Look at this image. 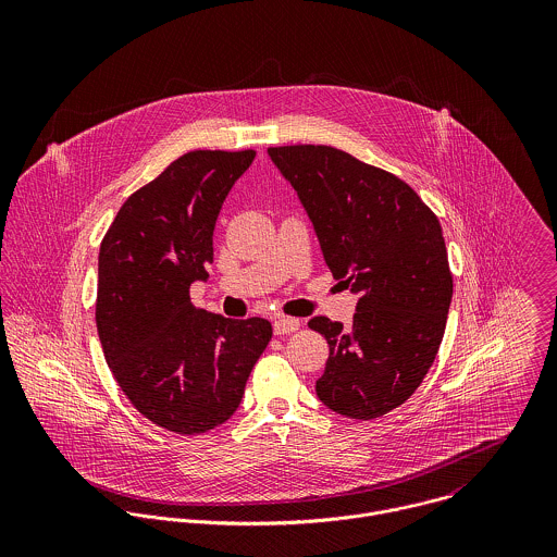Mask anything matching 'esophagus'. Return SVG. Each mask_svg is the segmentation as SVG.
Returning a JSON list of instances; mask_svg holds the SVG:
<instances>
[{"label": "esophagus", "instance_id": "obj_1", "mask_svg": "<svg viewBox=\"0 0 557 557\" xmlns=\"http://www.w3.org/2000/svg\"><path fill=\"white\" fill-rule=\"evenodd\" d=\"M300 327V319L276 318L274 319V334H292Z\"/></svg>", "mask_w": 557, "mask_h": 557}]
</instances>
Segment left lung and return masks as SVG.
Masks as SVG:
<instances>
[{"label":"left lung","instance_id":"1","mask_svg":"<svg viewBox=\"0 0 557 557\" xmlns=\"http://www.w3.org/2000/svg\"><path fill=\"white\" fill-rule=\"evenodd\" d=\"M298 193L336 278L360 296L351 327L313 318L330 356L315 384L332 411L371 420L416 393L453 300L442 225L400 177L330 146L268 148Z\"/></svg>","mask_w":557,"mask_h":557}]
</instances>
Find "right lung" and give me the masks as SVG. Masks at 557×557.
<instances>
[{"mask_svg":"<svg viewBox=\"0 0 557 557\" xmlns=\"http://www.w3.org/2000/svg\"><path fill=\"white\" fill-rule=\"evenodd\" d=\"M255 150H195L133 193L98 252L96 327L104 360L139 413L180 435L234 416L272 338L268 319L190 302L214 259V225Z\"/></svg>","mask_w":557,"mask_h":557,"instance_id":"1","label":"right lung"}]
</instances>
